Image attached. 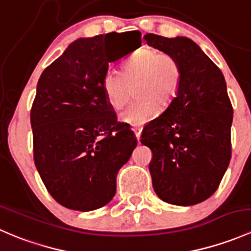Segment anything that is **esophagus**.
<instances>
[{"label": "esophagus", "instance_id": "1", "mask_svg": "<svg viewBox=\"0 0 251 251\" xmlns=\"http://www.w3.org/2000/svg\"><path fill=\"white\" fill-rule=\"evenodd\" d=\"M132 131H133V133H135L136 138H137V140L140 141L141 135H142V128H132Z\"/></svg>", "mask_w": 251, "mask_h": 251}]
</instances>
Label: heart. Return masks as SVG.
I'll list each match as a JSON object with an SVG mask.
<instances>
[{"label":"heart","instance_id":"heart-1","mask_svg":"<svg viewBox=\"0 0 251 251\" xmlns=\"http://www.w3.org/2000/svg\"><path fill=\"white\" fill-rule=\"evenodd\" d=\"M183 80L181 60L153 48H141L120 64V73L109 70L103 77V92L113 109H120L136 86L132 103L119 114V120L143 126L155 119L159 104L166 107L176 98Z\"/></svg>","mask_w":251,"mask_h":251}]
</instances>
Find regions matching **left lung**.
<instances>
[{
    "instance_id": "obj_1",
    "label": "left lung",
    "mask_w": 251,
    "mask_h": 251,
    "mask_svg": "<svg viewBox=\"0 0 251 251\" xmlns=\"http://www.w3.org/2000/svg\"><path fill=\"white\" fill-rule=\"evenodd\" d=\"M149 46L178 58L183 80L176 98L144 127L153 153L149 171L163 201L189 206L215 193L231 160L233 108L224 74L188 37L147 34Z\"/></svg>"
}]
</instances>
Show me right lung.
<instances>
[{"instance_id": "right-lung-1", "label": "right lung", "mask_w": 251, "mask_h": 251, "mask_svg": "<svg viewBox=\"0 0 251 251\" xmlns=\"http://www.w3.org/2000/svg\"><path fill=\"white\" fill-rule=\"evenodd\" d=\"M141 46V32L77 39L39 78L30 121L34 161L47 191L63 206L91 211L116 192V175L137 138L121 125L103 92L109 63Z\"/></svg>"}]
</instances>
